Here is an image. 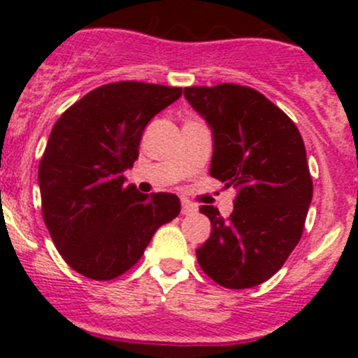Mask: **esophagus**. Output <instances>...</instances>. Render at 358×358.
Returning <instances> with one entry per match:
<instances>
[{
	"label": "esophagus",
	"instance_id": "34e87169",
	"mask_svg": "<svg viewBox=\"0 0 358 358\" xmlns=\"http://www.w3.org/2000/svg\"><path fill=\"white\" fill-rule=\"evenodd\" d=\"M196 211H197V208L192 204V202L187 201V199L182 201V215H194Z\"/></svg>",
	"mask_w": 358,
	"mask_h": 358
}]
</instances>
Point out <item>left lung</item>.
I'll list each match as a JSON object with an SVG mask.
<instances>
[{
	"label": "left lung",
	"mask_w": 358,
	"mask_h": 358,
	"mask_svg": "<svg viewBox=\"0 0 358 358\" xmlns=\"http://www.w3.org/2000/svg\"><path fill=\"white\" fill-rule=\"evenodd\" d=\"M213 133V178L237 189L234 211H199L211 236L197 249L206 275L229 289L265 282L299 243L313 185L306 150L294 122L265 95L223 83L183 90Z\"/></svg>",
	"instance_id": "1"
}]
</instances>
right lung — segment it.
Listing matches in <instances>:
<instances>
[{
  "label": "right lung",
  "mask_w": 358,
  "mask_h": 358,
  "mask_svg": "<svg viewBox=\"0 0 358 358\" xmlns=\"http://www.w3.org/2000/svg\"><path fill=\"white\" fill-rule=\"evenodd\" d=\"M182 88L121 81L103 85L60 115L39 162L43 220L67 265L93 280L131 268L156 230L180 213L175 194L124 187L150 119Z\"/></svg>",
  "instance_id": "1"
}]
</instances>
